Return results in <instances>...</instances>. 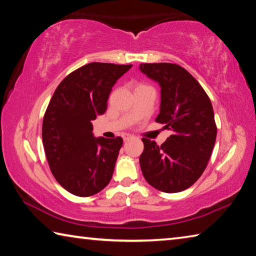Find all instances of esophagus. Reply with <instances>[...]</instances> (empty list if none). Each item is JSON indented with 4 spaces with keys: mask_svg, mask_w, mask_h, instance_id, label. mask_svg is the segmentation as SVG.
<instances>
[{
    "mask_svg": "<svg viewBox=\"0 0 256 256\" xmlns=\"http://www.w3.org/2000/svg\"><path fill=\"white\" fill-rule=\"evenodd\" d=\"M122 138H123V140H124V141H128L130 138H132V136H131V134H128V133H125V134H123Z\"/></svg>",
    "mask_w": 256,
    "mask_h": 256,
    "instance_id": "esophagus-1",
    "label": "esophagus"
}]
</instances>
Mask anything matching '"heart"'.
Wrapping results in <instances>:
<instances>
[{
	"instance_id": "b5f03b06",
	"label": "heart",
	"mask_w": 256,
	"mask_h": 256,
	"mask_svg": "<svg viewBox=\"0 0 256 256\" xmlns=\"http://www.w3.org/2000/svg\"><path fill=\"white\" fill-rule=\"evenodd\" d=\"M140 86H141V84H140Z\"/></svg>"
}]
</instances>
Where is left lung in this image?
<instances>
[{
	"label": "left lung",
	"mask_w": 256,
	"mask_h": 256,
	"mask_svg": "<svg viewBox=\"0 0 256 256\" xmlns=\"http://www.w3.org/2000/svg\"><path fill=\"white\" fill-rule=\"evenodd\" d=\"M140 70L162 86L156 122L172 131L162 146L142 138V174L162 192H180L200 178L211 157L216 136L214 108L196 78L178 64L142 63Z\"/></svg>",
	"instance_id": "1"
}]
</instances>
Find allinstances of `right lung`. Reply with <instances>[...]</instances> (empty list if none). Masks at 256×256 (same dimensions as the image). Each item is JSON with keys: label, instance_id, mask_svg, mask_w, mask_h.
<instances>
[{"label": "right lung", "instance_id": "right-lung-1", "mask_svg": "<svg viewBox=\"0 0 256 256\" xmlns=\"http://www.w3.org/2000/svg\"><path fill=\"white\" fill-rule=\"evenodd\" d=\"M132 68L92 62L58 86L42 120V144L52 174L76 196H92L110 183L123 138H98L92 120L105 114L112 86Z\"/></svg>", "mask_w": 256, "mask_h": 256}]
</instances>
